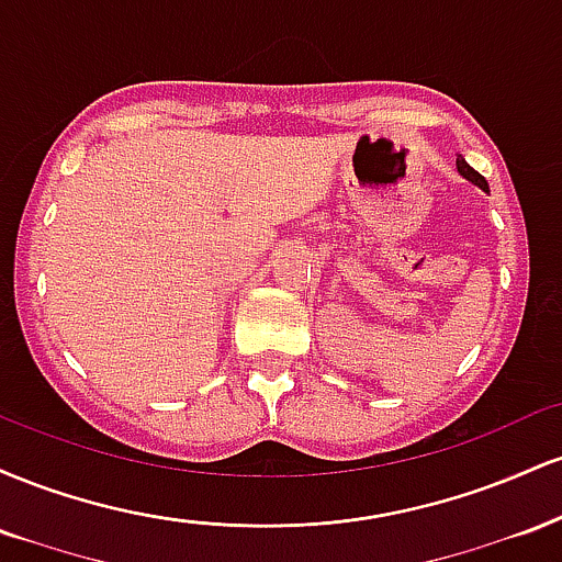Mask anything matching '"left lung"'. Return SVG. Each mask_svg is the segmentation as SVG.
Listing matches in <instances>:
<instances>
[{
  "label": "left lung",
  "instance_id": "8db88e82",
  "mask_svg": "<svg viewBox=\"0 0 562 562\" xmlns=\"http://www.w3.org/2000/svg\"><path fill=\"white\" fill-rule=\"evenodd\" d=\"M457 171H460V173H462V177H465V179H468V182L479 184V187H481V190H488V182H486V179H483V177H481V173H479V171H475V169H473V166H470V164H468V160H465V158H462V156H457Z\"/></svg>",
  "mask_w": 562,
  "mask_h": 562
}]
</instances>
